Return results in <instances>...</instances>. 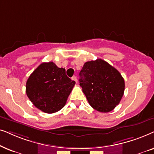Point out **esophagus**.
<instances>
[{
  "label": "esophagus",
  "instance_id": "obj_1",
  "mask_svg": "<svg viewBox=\"0 0 154 154\" xmlns=\"http://www.w3.org/2000/svg\"><path fill=\"white\" fill-rule=\"evenodd\" d=\"M72 79L73 81H75V82H77V77H76V76H73V77H72Z\"/></svg>",
  "mask_w": 154,
  "mask_h": 154
}]
</instances>
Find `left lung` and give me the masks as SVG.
Masks as SVG:
<instances>
[{"instance_id":"8db88e82","label":"left lung","mask_w":154,"mask_h":154,"mask_svg":"<svg viewBox=\"0 0 154 154\" xmlns=\"http://www.w3.org/2000/svg\"><path fill=\"white\" fill-rule=\"evenodd\" d=\"M79 76V85L94 109L108 112L120 103L125 91L124 79L105 60L97 59L85 63Z\"/></svg>"}]
</instances>
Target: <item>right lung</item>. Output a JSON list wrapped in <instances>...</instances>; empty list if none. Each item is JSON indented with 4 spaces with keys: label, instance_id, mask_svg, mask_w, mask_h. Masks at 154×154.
Masks as SVG:
<instances>
[{
    "label": "right lung",
    "instance_id": "1",
    "mask_svg": "<svg viewBox=\"0 0 154 154\" xmlns=\"http://www.w3.org/2000/svg\"><path fill=\"white\" fill-rule=\"evenodd\" d=\"M75 82L65 74V69L53 62L43 63L26 81V93L36 108L53 113L64 107Z\"/></svg>",
    "mask_w": 154,
    "mask_h": 154
}]
</instances>
